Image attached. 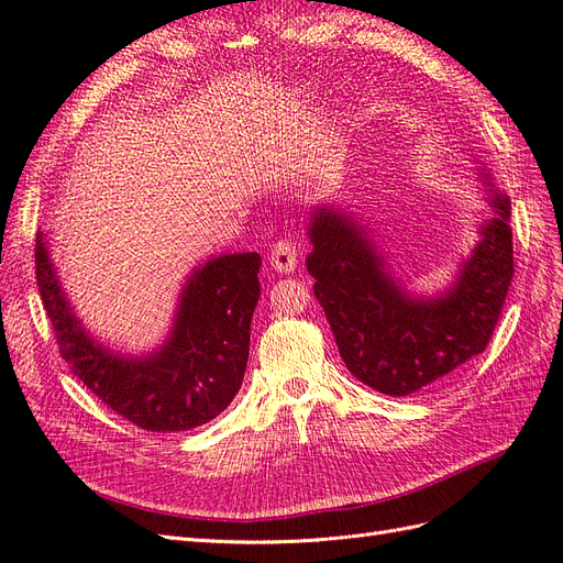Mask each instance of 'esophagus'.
<instances>
[{
	"label": "esophagus",
	"instance_id": "1",
	"mask_svg": "<svg viewBox=\"0 0 563 563\" xmlns=\"http://www.w3.org/2000/svg\"><path fill=\"white\" fill-rule=\"evenodd\" d=\"M268 264H271V268H276L278 273H292L297 268L295 245L287 243V240H278V243L271 247Z\"/></svg>",
	"mask_w": 563,
	"mask_h": 563
}]
</instances>
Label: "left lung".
Returning a JSON list of instances; mask_svg holds the SVG:
<instances>
[{
    "label": "left lung",
    "mask_w": 563,
    "mask_h": 563,
    "mask_svg": "<svg viewBox=\"0 0 563 563\" xmlns=\"http://www.w3.org/2000/svg\"><path fill=\"white\" fill-rule=\"evenodd\" d=\"M478 165V163H476ZM490 217L443 292L415 295L382 254L373 229L342 205L309 214L307 268L334 342L353 377L387 396H408L484 353L514 276L511 205L476 167Z\"/></svg>",
    "instance_id": "8db88e82"
}]
</instances>
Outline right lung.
<instances>
[{
	"label": "right lung",
	"mask_w": 563,
	"mask_h": 563,
	"mask_svg": "<svg viewBox=\"0 0 563 563\" xmlns=\"http://www.w3.org/2000/svg\"><path fill=\"white\" fill-rule=\"evenodd\" d=\"M37 285L60 356L108 408L148 431H188L231 406L245 377L250 323L260 301L256 252L219 254L186 278L165 342L148 353H120L77 318L37 231Z\"/></svg>",
	"instance_id": "obj_1"
}]
</instances>
